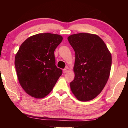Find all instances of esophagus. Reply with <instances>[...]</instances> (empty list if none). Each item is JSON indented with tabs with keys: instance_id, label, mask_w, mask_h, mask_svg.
<instances>
[{
	"instance_id": "esophagus-1",
	"label": "esophagus",
	"mask_w": 128,
	"mask_h": 128,
	"mask_svg": "<svg viewBox=\"0 0 128 128\" xmlns=\"http://www.w3.org/2000/svg\"><path fill=\"white\" fill-rule=\"evenodd\" d=\"M63 71H64V73H68V72H69V68H68V67H66L64 68V69H63Z\"/></svg>"
}]
</instances>
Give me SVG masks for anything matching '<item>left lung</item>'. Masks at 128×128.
<instances>
[{"label":"left lung","instance_id":"8db88e82","mask_svg":"<svg viewBox=\"0 0 128 128\" xmlns=\"http://www.w3.org/2000/svg\"><path fill=\"white\" fill-rule=\"evenodd\" d=\"M68 40L75 52V76L70 83L71 90L78 100H91L102 92L108 81L111 54L97 35L78 33Z\"/></svg>","mask_w":128,"mask_h":128}]
</instances>
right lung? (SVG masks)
Segmentation results:
<instances>
[{
    "label": "right lung",
    "mask_w": 128,
    "mask_h": 128,
    "mask_svg": "<svg viewBox=\"0 0 128 128\" xmlns=\"http://www.w3.org/2000/svg\"><path fill=\"white\" fill-rule=\"evenodd\" d=\"M63 40L62 36L41 33L27 38L15 56L14 64L21 86L36 98L46 96L62 74L55 65L54 51Z\"/></svg>",
    "instance_id": "right-lung-1"
}]
</instances>
